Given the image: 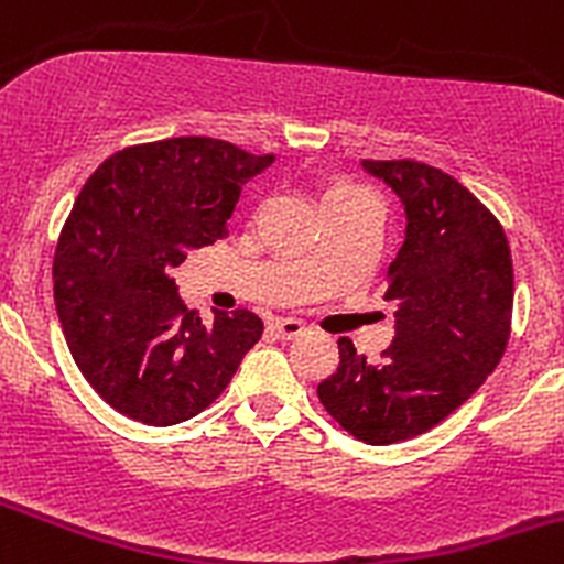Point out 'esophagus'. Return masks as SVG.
<instances>
[{"label": "esophagus", "mask_w": 564, "mask_h": 564, "mask_svg": "<svg viewBox=\"0 0 564 564\" xmlns=\"http://www.w3.org/2000/svg\"><path fill=\"white\" fill-rule=\"evenodd\" d=\"M270 330L275 333L278 338H297V336H303L305 333V322L303 319H292V316H283V319H275L270 325Z\"/></svg>", "instance_id": "esophagus-1"}]
</instances>
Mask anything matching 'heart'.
<instances>
[{
  "mask_svg": "<svg viewBox=\"0 0 564 564\" xmlns=\"http://www.w3.org/2000/svg\"><path fill=\"white\" fill-rule=\"evenodd\" d=\"M364 200H371V195L349 182H333L322 189V209H325V215L327 212L349 209V206H358Z\"/></svg>",
  "mask_w": 564,
  "mask_h": 564,
  "instance_id": "b5f03b06",
  "label": "heart"
}]
</instances>
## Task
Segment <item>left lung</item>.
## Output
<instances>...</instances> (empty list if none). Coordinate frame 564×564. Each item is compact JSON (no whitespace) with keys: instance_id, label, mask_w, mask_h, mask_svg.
Listing matches in <instances>:
<instances>
[{"instance_id":"left-lung-1","label":"left lung","mask_w":564,"mask_h":564,"mask_svg":"<svg viewBox=\"0 0 564 564\" xmlns=\"http://www.w3.org/2000/svg\"><path fill=\"white\" fill-rule=\"evenodd\" d=\"M404 206L388 267L397 336L380 360L338 338V369L316 393L364 444L415 438L455 413L499 366L512 330V256L494 212L457 178L415 160H364Z\"/></svg>"}]
</instances>
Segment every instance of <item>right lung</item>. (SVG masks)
<instances>
[{"label": "right lung", "mask_w": 564, "mask_h": 564, "mask_svg": "<svg viewBox=\"0 0 564 564\" xmlns=\"http://www.w3.org/2000/svg\"><path fill=\"white\" fill-rule=\"evenodd\" d=\"M275 162L215 137L129 145L82 187L54 250V305L98 397L154 427L209 408L264 333L248 308L206 325L173 267L228 237L242 187Z\"/></svg>", "instance_id": "1"}]
</instances>
